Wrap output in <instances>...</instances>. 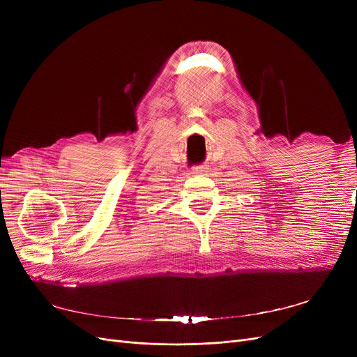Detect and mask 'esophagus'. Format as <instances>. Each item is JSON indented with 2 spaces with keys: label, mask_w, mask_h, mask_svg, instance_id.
Returning <instances> with one entry per match:
<instances>
[{
  "label": "esophagus",
  "mask_w": 357,
  "mask_h": 357,
  "mask_svg": "<svg viewBox=\"0 0 357 357\" xmlns=\"http://www.w3.org/2000/svg\"><path fill=\"white\" fill-rule=\"evenodd\" d=\"M208 167L207 165H198L193 168V172H197V174H207Z\"/></svg>",
  "instance_id": "esophagus-1"
}]
</instances>
